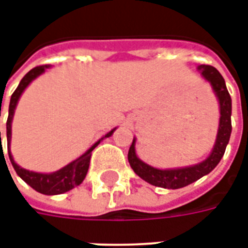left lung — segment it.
<instances>
[{
	"mask_svg": "<svg viewBox=\"0 0 248 248\" xmlns=\"http://www.w3.org/2000/svg\"><path fill=\"white\" fill-rule=\"evenodd\" d=\"M198 71L202 76L203 79H206L211 85L214 94L219 103L220 115H219L217 140L214 143L213 150L208 154L207 158H204L202 162L191 165V166L158 169V167L147 165L137 155V150H135L137 138L134 137L133 143L129 149V154H127L130 166L138 177L153 186L175 190V188H181V187L195 182L204 175H207L208 172L213 171L220 162L224 151H226V146L229 143L230 135H231V97H230L229 90L226 87L223 77L220 76V73L215 67L208 65H199Z\"/></svg>",
	"mask_w": 248,
	"mask_h": 248,
	"instance_id": "obj_1",
	"label": "left lung"
}]
</instances>
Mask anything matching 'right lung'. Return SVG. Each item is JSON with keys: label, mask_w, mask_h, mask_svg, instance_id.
<instances>
[{"label": "right lung", "mask_w": 248, "mask_h": 248, "mask_svg": "<svg viewBox=\"0 0 248 248\" xmlns=\"http://www.w3.org/2000/svg\"><path fill=\"white\" fill-rule=\"evenodd\" d=\"M50 65L37 66L34 69L26 74V76L21 79L18 87L16 89V92L13 93V95L10 98V103H9V117L8 122H6V138H8V151H9V159L12 162V166L14 167V170L24 182H26L31 188H34L35 191L45 194V195H58V194H63V192L69 191L71 188H74L76 186H79L83 179L86 177L87 170H89V165H90V158H92V151L97 147L101 140L105 138L111 137L113 133L117 130V127H114L113 130H110L108 134H105L98 140L94 145L86 150L81 156H78L77 159L70 162L69 165H66L60 170H57L54 172H35L26 170L24 167H21L19 165L16 163L12 151H10V142H12V122H13L14 111L18 105V101L22 93L25 92V89L29 86L31 82L34 81L37 77H40L41 74H44L47 69H50ZM1 110V108H0ZM0 140H1V131H0Z\"/></svg>", "instance_id": "1"}]
</instances>
